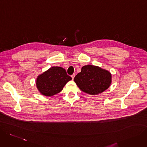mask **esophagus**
<instances>
[{
	"label": "esophagus",
	"instance_id": "34e87169",
	"mask_svg": "<svg viewBox=\"0 0 147 147\" xmlns=\"http://www.w3.org/2000/svg\"><path fill=\"white\" fill-rule=\"evenodd\" d=\"M75 76H76V74H75V73H74V74H73L71 75V78H72V79H73V80L74 79V78Z\"/></svg>",
	"mask_w": 147,
	"mask_h": 147
}]
</instances>
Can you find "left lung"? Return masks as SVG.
I'll use <instances>...</instances> for the list:
<instances>
[{
	"instance_id": "1",
	"label": "left lung",
	"mask_w": 147,
	"mask_h": 147,
	"mask_svg": "<svg viewBox=\"0 0 147 147\" xmlns=\"http://www.w3.org/2000/svg\"><path fill=\"white\" fill-rule=\"evenodd\" d=\"M109 71L98 66L86 65L74 77V81L79 88L90 95H97L108 89L111 84Z\"/></svg>"
}]
</instances>
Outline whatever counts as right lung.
<instances>
[{
    "label": "right lung",
    "instance_id": "right-lung-1",
    "mask_svg": "<svg viewBox=\"0 0 147 147\" xmlns=\"http://www.w3.org/2000/svg\"><path fill=\"white\" fill-rule=\"evenodd\" d=\"M71 79L63 68L52 67L38 77L36 84L42 94L51 96L60 92Z\"/></svg>",
    "mask_w": 147,
    "mask_h": 147
}]
</instances>
